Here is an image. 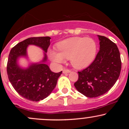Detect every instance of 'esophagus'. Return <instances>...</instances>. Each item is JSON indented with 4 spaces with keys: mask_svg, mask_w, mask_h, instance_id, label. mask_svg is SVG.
<instances>
[{
    "mask_svg": "<svg viewBox=\"0 0 129 129\" xmlns=\"http://www.w3.org/2000/svg\"><path fill=\"white\" fill-rule=\"evenodd\" d=\"M63 73H69L70 72V70L69 69H64L63 70Z\"/></svg>",
    "mask_w": 129,
    "mask_h": 129,
    "instance_id": "esophagus-1",
    "label": "esophagus"
}]
</instances>
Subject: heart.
<instances>
[{
  "label": "heart",
  "instance_id": "b5f03b06",
  "mask_svg": "<svg viewBox=\"0 0 129 129\" xmlns=\"http://www.w3.org/2000/svg\"><path fill=\"white\" fill-rule=\"evenodd\" d=\"M57 51L51 50L49 55L54 62L61 63L70 59L74 67L82 69L88 67L94 60L97 51L95 41L91 38L73 37L59 42Z\"/></svg>",
  "mask_w": 129,
  "mask_h": 129
}]
</instances>
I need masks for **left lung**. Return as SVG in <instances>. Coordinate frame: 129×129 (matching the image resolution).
Listing matches in <instances>:
<instances>
[{
  "mask_svg": "<svg viewBox=\"0 0 129 129\" xmlns=\"http://www.w3.org/2000/svg\"><path fill=\"white\" fill-rule=\"evenodd\" d=\"M100 50L93 62L78 72V79L74 84L78 91L85 96L96 98L107 92L120 75V53L115 43L98 35Z\"/></svg>",
  "mask_w": 129,
  "mask_h": 129,
  "instance_id": "obj_1",
  "label": "left lung"
}]
</instances>
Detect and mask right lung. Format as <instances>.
I'll return each instance as SVG.
<instances>
[{
  "label": "right lung",
  "instance_id": "right-lung-1",
  "mask_svg": "<svg viewBox=\"0 0 129 129\" xmlns=\"http://www.w3.org/2000/svg\"><path fill=\"white\" fill-rule=\"evenodd\" d=\"M50 39L48 36L28 38L14 46L9 54L7 67L9 81L16 91L26 100L39 101L47 98L55 88L62 74V72L53 73L44 63L47 60L45 53L42 62L33 63L26 69H21L17 63L19 57L26 56L28 45L39 46L47 52Z\"/></svg>",
  "mask_w": 129,
  "mask_h": 129
}]
</instances>
